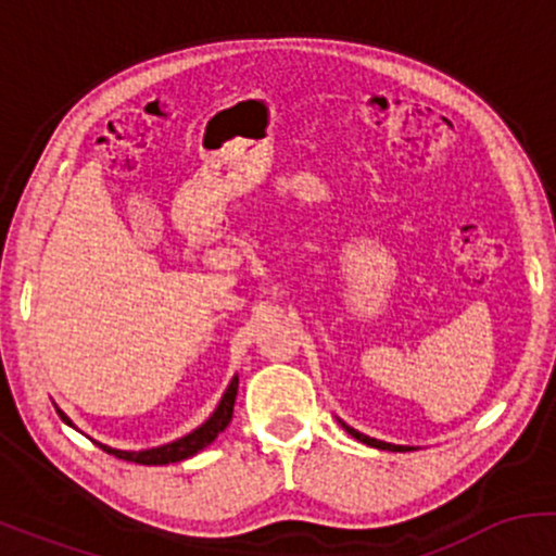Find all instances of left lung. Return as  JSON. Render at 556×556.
<instances>
[{
    "label": "left lung",
    "instance_id": "1",
    "mask_svg": "<svg viewBox=\"0 0 556 556\" xmlns=\"http://www.w3.org/2000/svg\"><path fill=\"white\" fill-rule=\"evenodd\" d=\"M342 429L348 431L350 437H355V439H358V442L368 444V446H376V450H394V452H402V450H407V446H397V444H387V442H379V439H371V437H366V433H361V431L350 429V426H344V424H342Z\"/></svg>",
    "mask_w": 556,
    "mask_h": 556
}]
</instances>
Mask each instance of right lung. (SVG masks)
I'll return each instance as SVG.
<instances>
[{"label": "right lung", "mask_w": 556, "mask_h": 556, "mask_svg": "<svg viewBox=\"0 0 556 556\" xmlns=\"http://www.w3.org/2000/svg\"><path fill=\"white\" fill-rule=\"evenodd\" d=\"M235 397H238V376H235V379L229 381L225 397H222L219 407H216V410H214V416L208 418L203 426H198L193 433H188V437L177 439V442H172V444L156 446V450H146V452H123V450H112V446H104V444H99V446L104 452H110V455L119 457V460L138 463V465H169V463L188 460V457H193L195 452L203 450V446L212 444L214 439L227 429L229 420H232ZM56 413H60V418L65 420L67 426H73V424H70V418L65 416V413H62V410H56Z\"/></svg>", "instance_id": "right-lung-1"}]
</instances>
